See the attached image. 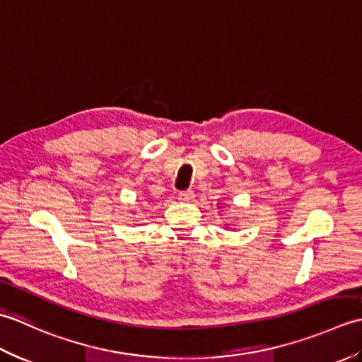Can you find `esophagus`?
Segmentation results:
<instances>
[{
	"label": "esophagus",
	"mask_w": 362,
	"mask_h": 362,
	"mask_svg": "<svg viewBox=\"0 0 362 362\" xmlns=\"http://www.w3.org/2000/svg\"><path fill=\"white\" fill-rule=\"evenodd\" d=\"M193 199H194V193L191 189L182 191V193H179V201H182V202H191Z\"/></svg>",
	"instance_id": "obj_1"
}]
</instances>
